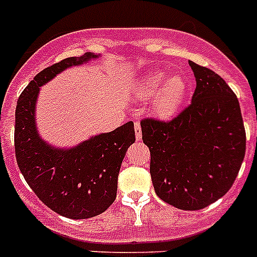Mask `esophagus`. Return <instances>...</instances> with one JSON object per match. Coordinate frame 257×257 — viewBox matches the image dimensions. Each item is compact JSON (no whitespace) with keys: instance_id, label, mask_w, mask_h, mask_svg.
Wrapping results in <instances>:
<instances>
[{"instance_id":"1","label":"esophagus","mask_w":257,"mask_h":257,"mask_svg":"<svg viewBox=\"0 0 257 257\" xmlns=\"http://www.w3.org/2000/svg\"><path fill=\"white\" fill-rule=\"evenodd\" d=\"M135 133H136V139L140 140L142 139V127H140V122L135 121Z\"/></svg>"}]
</instances>
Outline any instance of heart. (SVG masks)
Instances as JSON below:
<instances>
[{
    "label": "heart",
    "instance_id": "heart-1",
    "mask_svg": "<svg viewBox=\"0 0 257 257\" xmlns=\"http://www.w3.org/2000/svg\"><path fill=\"white\" fill-rule=\"evenodd\" d=\"M187 82L180 76L167 79L163 72L154 70L142 79L138 85L136 95L142 99L154 96L152 109L158 117L169 118L175 114L187 94Z\"/></svg>",
    "mask_w": 257,
    "mask_h": 257
}]
</instances>
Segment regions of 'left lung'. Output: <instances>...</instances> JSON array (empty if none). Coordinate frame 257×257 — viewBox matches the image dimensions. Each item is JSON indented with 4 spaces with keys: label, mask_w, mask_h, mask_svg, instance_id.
I'll return each mask as SVG.
<instances>
[{
    "label": "left lung",
    "mask_w": 257,
    "mask_h": 257,
    "mask_svg": "<svg viewBox=\"0 0 257 257\" xmlns=\"http://www.w3.org/2000/svg\"><path fill=\"white\" fill-rule=\"evenodd\" d=\"M196 90L170 121L143 118L157 196L180 210H201L228 193L243 162L246 131L239 101L219 74L189 61Z\"/></svg>",
    "instance_id": "8db88e82"
}]
</instances>
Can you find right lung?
<instances>
[{
    "label": "right lung",
    "instance_id": "obj_1",
    "mask_svg": "<svg viewBox=\"0 0 257 257\" xmlns=\"http://www.w3.org/2000/svg\"><path fill=\"white\" fill-rule=\"evenodd\" d=\"M96 55L45 68L20 94L15 110V157L20 172L36 196L61 216L88 219L100 215L117 197V180L127 149L135 143L134 122L101 134L72 149H54L42 142L35 124L38 90L65 68L82 64Z\"/></svg>",
    "mask_w": 257,
    "mask_h": 257
}]
</instances>
